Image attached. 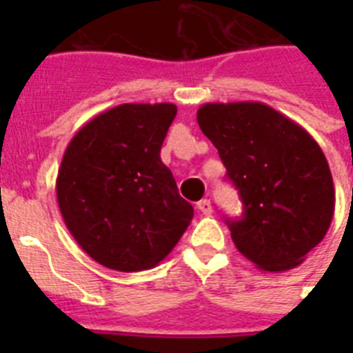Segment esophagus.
I'll return each mask as SVG.
<instances>
[{"label":"esophagus","instance_id":"esophagus-1","mask_svg":"<svg viewBox=\"0 0 353 353\" xmlns=\"http://www.w3.org/2000/svg\"><path fill=\"white\" fill-rule=\"evenodd\" d=\"M198 209L203 212V214H210L212 212V205H210L209 199H201V201H198Z\"/></svg>","mask_w":353,"mask_h":353}]
</instances>
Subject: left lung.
<instances>
[{"mask_svg": "<svg viewBox=\"0 0 353 353\" xmlns=\"http://www.w3.org/2000/svg\"><path fill=\"white\" fill-rule=\"evenodd\" d=\"M238 188L243 216L227 221L236 249L263 271H288L326 236L335 188L310 133L263 102H207L198 110Z\"/></svg>", "mask_w": 353, "mask_h": 353, "instance_id": "obj_1", "label": "left lung"}]
</instances>
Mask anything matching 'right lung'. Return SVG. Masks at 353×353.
Instances as JSON below:
<instances>
[{
    "instance_id": "obj_1",
    "label": "right lung",
    "mask_w": 353,
    "mask_h": 353,
    "mask_svg": "<svg viewBox=\"0 0 353 353\" xmlns=\"http://www.w3.org/2000/svg\"><path fill=\"white\" fill-rule=\"evenodd\" d=\"M177 108L121 104L74 133L58 168L57 199L65 227L104 268H155L194 216L161 161Z\"/></svg>"
}]
</instances>
